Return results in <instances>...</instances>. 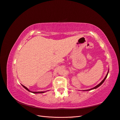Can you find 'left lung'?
I'll list each match as a JSON object with an SVG mask.
<instances>
[{"mask_svg": "<svg viewBox=\"0 0 120 120\" xmlns=\"http://www.w3.org/2000/svg\"><path fill=\"white\" fill-rule=\"evenodd\" d=\"M109 69H108V72H107V74H106V76L105 77V78L103 80H102V81L101 82L100 84H98V85H97L96 86H95L94 87V88H91V89H88V90H82V91H89V90H93V89H96V88H98V87H100L101 85H102L103 82H104L105 81V80L107 78V75H108V72H109Z\"/></svg>", "mask_w": 120, "mask_h": 120, "instance_id": "1", "label": "left lung"}]
</instances>
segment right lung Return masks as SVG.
Wrapping results in <instances>:
<instances>
[{
  "instance_id": "1",
  "label": "right lung",
  "mask_w": 120,
  "mask_h": 120,
  "mask_svg": "<svg viewBox=\"0 0 120 120\" xmlns=\"http://www.w3.org/2000/svg\"><path fill=\"white\" fill-rule=\"evenodd\" d=\"M22 87H23V88H25L26 89V90H27L28 91H29V92H32V93H33V94H43V93H44V92H45L46 91H38V92H34V91H30V90H29L27 88H26V87H25V86H23V85H22Z\"/></svg>"
}]
</instances>
